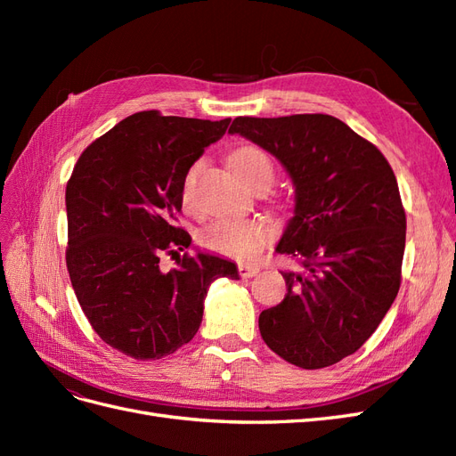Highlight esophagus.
Masks as SVG:
<instances>
[{
  "mask_svg": "<svg viewBox=\"0 0 456 456\" xmlns=\"http://www.w3.org/2000/svg\"><path fill=\"white\" fill-rule=\"evenodd\" d=\"M260 270V266L256 265H240L238 266V273L241 275V278H253V275H256Z\"/></svg>",
  "mask_w": 456,
  "mask_h": 456,
  "instance_id": "esophagus-1",
  "label": "esophagus"
}]
</instances>
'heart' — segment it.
Returning a JSON list of instances; mask_svg holds the SVG:
<instances>
[{"instance_id":"obj_1","label":"heart","mask_w":456,"mask_h":456,"mask_svg":"<svg viewBox=\"0 0 456 456\" xmlns=\"http://www.w3.org/2000/svg\"><path fill=\"white\" fill-rule=\"evenodd\" d=\"M230 167L251 188H268L273 181V163L265 150L253 144L233 148L228 156ZM200 163H194L183 181V201L190 205ZM270 228L256 216H218L200 232V243L207 251L236 260L253 258L268 241Z\"/></svg>"}]
</instances>
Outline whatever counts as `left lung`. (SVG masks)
I'll list each match as a JSON object with an SVG mask.
<instances>
[{
	"label": "left lung",
	"instance_id": "1",
	"mask_svg": "<svg viewBox=\"0 0 456 456\" xmlns=\"http://www.w3.org/2000/svg\"><path fill=\"white\" fill-rule=\"evenodd\" d=\"M230 133L268 150L295 184V216L275 247L300 266L287 295L262 310V340L302 369L360 350L402 285L407 218L382 151L327 114L240 116Z\"/></svg>",
	"mask_w": 456,
	"mask_h": 456
}]
</instances>
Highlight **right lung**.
I'll use <instances>...</instances> for the list:
<instances>
[{
    "label": "right lung",
    "mask_w": 456,
    "mask_h": 456,
    "mask_svg": "<svg viewBox=\"0 0 456 456\" xmlns=\"http://www.w3.org/2000/svg\"><path fill=\"white\" fill-rule=\"evenodd\" d=\"M220 121L136 112L93 141L66 184V266L93 330L134 360H161L198 333L216 278L238 280L233 262L188 249L178 226L183 181L203 150L226 133Z\"/></svg>",
    "instance_id": "add662e5"
}]
</instances>
